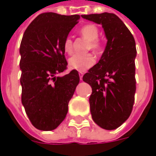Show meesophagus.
I'll return each mask as SVG.
<instances>
[{
	"label": "esophagus",
	"instance_id": "obj_1",
	"mask_svg": "<svg viewBox=\"0 0 156 156\" xmlns=\"http://www.w3.org/2000/svg\"><path fill=\"white\" fill-rule=\"evenodd\" d=\"M83 73L82 72H80V73H79V78H80V80L83 79Z\"/></svg>",
	"mask_w": 156,
	"mask_h": 156
}]
</instances>
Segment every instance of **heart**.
Segmentation results:
<instances>
[{
    "label": "heart",
    "mask_w": 156,
    "mask_h": 156,
    "mask_svg": "<svg viewBox=\"0 0 156 156\" xmlns=\"http://www.w3.org/2000/svg\"><path fill=\"white\" fill-rule=\"evenodd\" d=\"M81 35L88 41V50L97 52L101 48V43L98 41L99 31L98 28L94 24H88L83 26L80 29ZM63 50L66 53L71 54L73 52V41L72 39L68 37L63 41ZM95 58L91 53L84 55L75 54L72 56L68 60V65L72 69L78 72H84L94 64Z\"/></svg>",
    "instance_id": "b5f03b06"
}]
</instances>
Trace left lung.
<instances>
[{
	"mask_svg": "<svg viewBox=\"0 0 156 156\" xmlns=\"http://www.w3.org/2000/svg\"><path fill=\"white\" fill-rule=\"evenodd\" d=\"M82 17L101 24L107 38L100 60L83 77L92 88V118L99 127L115 129L129 117L134 103L135 41L115 14L104 12Z\"/></svg>",
	"mask_w": 156,
	"mask_h": 156,
	"instance_id": "1",
	"label": "left lung"
}]
</instances>
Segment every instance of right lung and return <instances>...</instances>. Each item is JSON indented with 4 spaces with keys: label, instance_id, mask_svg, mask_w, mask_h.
<instances>
[{
    "label": "right lung",
    "instance_id": "obj_1",
    "mask_svg": "<svg viewBox=\"0 0 156 156\" xmlns=\"http://www.w3.org/2000/svg\"><path fill=\"white\" fill-rule=\"evenodd\" d=\"M79 19V15L41 13L22 37V103L32 125L40 130H53L64 120L79 83L74 69L62 77L55 76L67 69L63 41Z\"/></svg>",
    "mask_w": 156,
    "mask_h": 156
}]
</instances>
